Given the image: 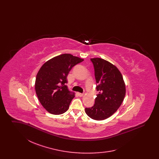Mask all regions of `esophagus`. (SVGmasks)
<instances>
[{"label": "esophagus", "mask_w": 159, "mask_h": 159, "mask_svg": "<svg viewBox=\"0 0 159 159\" xmlns=\"http://www.w3.org/2000/svg\"><path fill=\"white\" fill-rule=\"evenodd\" d=\"M77 94L78 95V96H79V97H83V93H80V92H77Z\"/></svg>", "instance_id": "obj_1"}]
</instances>
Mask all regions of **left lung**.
<instances>
[{
	"instance_id": "1",
	"label": "left lung",
	"mask_w": 159,
	"mask_h": 159,
	"mask_svg": "<svg viewBox=\"0 0 159 159\" xmlns=\"http://www.w3.org/2000/svg\"><path fill=\"white\" fill-rule=\"evenodd\" d=\"M97 82V95L93 107L86 108L91 119L102 120L112 116L121 106L126 86L120 71L113 64L99 58H91Z\"/></svg>"
}]
</instances>
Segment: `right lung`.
<instances>
[{"label": "right lung", "mask_w": 159, "mask_h": 159, "mask_svg": "<svg viewBox=\"0 0 159 159\" xmlns=\"http://www.w3.org/2000/svg\"><path fill=\"white\" fill-rule=\"evenodd\" d=\"M84 60L69 53L57 56L46 61L38 71L35 91L47 111L58 115L68 110L75 93L66 85L70 71Z\"/></svg>", "instance_id": "obj_1"}]
</instances>
